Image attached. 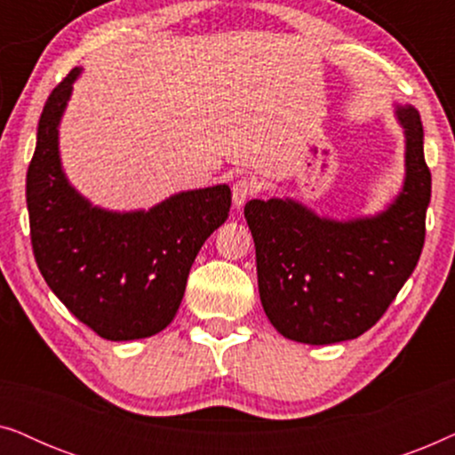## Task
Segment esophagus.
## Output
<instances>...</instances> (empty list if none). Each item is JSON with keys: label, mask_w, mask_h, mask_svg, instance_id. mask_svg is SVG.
<instances>
[{"label": "esophagus", "mask_w": 455, "mask_h": 455, "mask_svg": "<svg viewBox=\"0 0 455 455\" xmlns=\"http://www.w3.org/2000/svg\"><path fill=\"white\" fill-rule=\"evenodd\" d=\"M259 190V186H257V182H254L252 178H248V176H240L238 180H235V182L232 184V198H234V204L235 207H242V204H244L248 198H251L254 192Z\"/></svg>", "instance_id": "obj_1"}]
</instances>
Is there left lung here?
Segmentation results:
<instances>
[{
  "label": "left lung",
  "mask_w": 455,
  "mask_h": 455,
  "mask_svg": "<svg viewBox=\"0 0 455 455\" xmlns=\"http://www.w3.org/2000/svg\"><path fill=\"white\" fill-rule=\"evenodd\" d=\"M395 117L406 136V178L381 213L338 221L291 198L246 203L260 302L283 338L310 346L358 338L412 275L425 244L431 172L420 114L397 105Z\"/></svg>",
  "instance_id": "left-lung-1"
}]
</instances>
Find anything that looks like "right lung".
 Returning a JSON list of instances; mask_svg holds the SVG:
<instances>
[{
	"label": "right lung",
	"mask_w": 455,
	"mask_h": 455,
	"mask_svg": "<svg viewBox=\"0 0 455 455\" xmlns=\"http://www.w3.org/2000/svg\"><path fill=\"white\" fill-rule=\"evenodd\" d=\"M80 68L43 108L27 173L30 242L41 275L80 323L111 341L151 338L176 316L204 240L228 220L229 186L178 192L148 211H108L68 182L60 122Z\"/></svg>",
	"instance_id": "right-lung-1"
}]
</instances>
